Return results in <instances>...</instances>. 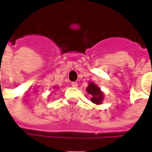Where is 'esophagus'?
<instances>
[{
	"instance_id": "obj_1",
	"label": "esophagus",
	"mask_w": 152,
	"mask_h": 152,
	"mask_svg": "<svg viewBox=\"0 0 152 152\" xmlns=\"http://www.w3.org/2000/svg\"><path fill=\"white\" fill-rule=\"evenodd\" d=\"M71 85H72V86L73 87H77V86H78V85H77V82H72Z\"/></svg>"
}]
</instances>
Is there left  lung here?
Masks as SVG:
<instances>
[{"instance_id":"left-lung-1","label":"left lung","mask_w":152,"mask_h":152,"mask_svg":"<svg viewBox=\"0 0 152 152\" xmlns=\"http://www.w3.org/2000/svg\"><path fill=\"white\" fill-rule=\"evenodd\" d=\"M86 91L91 95V100L94 104H100L104 99V94L100 91L99 87L93 82H90L89 86H87Z\"/></svg>"}]
</instances>
